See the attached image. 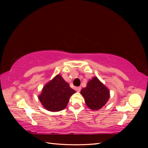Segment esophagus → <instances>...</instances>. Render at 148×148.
Wrapping results in <instances>:
<instances>
[{
  "mask_svg": "<svg viewBox=\"0 0 148 148\" xmlns=\"http://www.w3.org/2000/svg\"><path fill=\"white\" fill-rule=\"evenodd\" d=\"M76 90H77V92H80L81 90V86H78V87H77V88H76Z\"/></svg>",
  "mask_w": 148,
  "mask_h": 148,
  "instance_id": "1",
  "label": "esophagus"
}]
</instances>
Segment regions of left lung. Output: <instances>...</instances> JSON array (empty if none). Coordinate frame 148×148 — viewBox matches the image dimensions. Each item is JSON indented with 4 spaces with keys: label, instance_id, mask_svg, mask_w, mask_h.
<instances>
[{
    "label": "left lung",
    "instance_id": "1",
    "mask_svg": "<svg viewBox=\"0 0 148 148\" xmlns=\"http://www.w3.org/2000/svg\"><path fill=\"white\" fill-rule=\"evenodd\" d=\"M81 94L86 106L93 111L101 109L110 97L109 89L96 77L88 82L86 86L81 90Z\"/></svg>",
    "mask_w": 148,
    "mask_h": 148
}]
</instances>
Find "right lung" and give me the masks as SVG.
I'll use <instances>...</instances> for the list:
<instances>
[{
  "label": "right lung",
  "instance_id": "right-lung-1",
  "mask_svg": "<svg viewBox=\"0 0 148 148\" xmlns=\"http://www.w3.org/2000/svg\"><path fill=\"white\" fill-rule=\"evenodd\" d=\"M76 91L71 88L60 74H58L43 87L39 99L48 111L57 112L67 107L70 97Z\"/></svg>",
  "mask_w": 148,
  "mask_h": 148
}]
</instances>
